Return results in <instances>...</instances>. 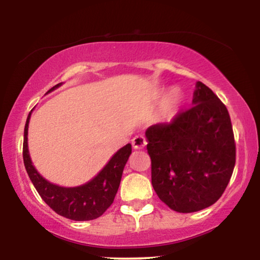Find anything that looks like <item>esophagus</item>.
Instances as JSON below:
<instances>
[{"mask_svg":"<svg viewBox=\"0 0 260 260\" xmlns=\"http://www.w3.org/2000/svg\"><path fill=\"white\" fill-rule=\"evenodd\" d=\"M132 145L134 149H143L147 145V140H145L144 136H142V134H138V136H136L134 138L132 139Z\"/></svg>","mask_w":260,"mask_h":260,"instance_id":"obj_1","label":"esophagus"}]
</instances>
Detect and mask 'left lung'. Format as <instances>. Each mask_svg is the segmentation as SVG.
Returning a JSON list of instances; mask_svg holds the SVG:
<instances>
[{"label": "left lung", "mask_w": 260, "mask_h": 260, "mask_svg": "<svg viewBox=\"0 0 260 260\" xmlns=\"http://www.w3.org/2000/svg\"><path fill=\"white\" fill-rule=\"evenodd\" d=\"M196 88L190 109L145 131L151 184L160 201L177 213H194L217 202L236 162L228 109L202 82Z\"/></svg>", "instance_id": "1"}]
</instances>
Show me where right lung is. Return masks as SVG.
<instances>
[{
    "instance_id": "1",
    "label": "right lung",
    "mask_w": 260,
    "mask_h": 260,
    "mask_svg": "<svg viewBox=\"0 0 260 260\" xmlns=\"http://www.w3.org/2000/svg\"><path fill=\"white\" fill-rule=\"evenodd\" d=\"M61 83L49 90L58 88ZM31 112H29L24 127L23 140V160L29 178L43 201L58 215L74 220L88 221L103 215L113 203L122 178L124 165L132 154V145L127 144L121 148L101 171L89 181L78 187H61L50 183L37 171L32 165L28 150V127Z\"/></svg>"
}]
</instances>
